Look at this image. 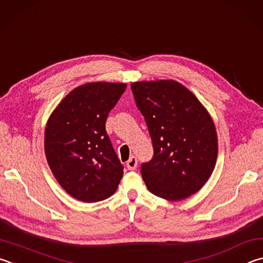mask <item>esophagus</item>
Segmentation results:
<instances>
[{"label": "esophagus", "instance_id": "esophagus-1", "mask_svg": "<svg viewBox=\"0 0 263 263\" xmlns=\"http://www.w3.org/2000/svg\"><path fill=\"white\" fill-rule=\"evenodd\" d=\"M126 165H127L128 170H135L137 166V158L135 157V156H132V157L128 159Z\"/></svg>", "mask_w": 263, "mask_h": 263}]
</instances>
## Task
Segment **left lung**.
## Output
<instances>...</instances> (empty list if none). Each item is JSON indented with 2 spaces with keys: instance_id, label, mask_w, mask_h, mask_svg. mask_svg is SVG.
<instances>
[{
  "instance_id": "1",
  "label": "left lung",
  "mask_w": 263,
  "mask_h": 263,
  "mask_svg": "<svg viewBox=\"0 0 263 263\" xmlns=\"http://www.w3.org/2000/svg\"><path fill=\"white\" fill-rule=\"evenodd\" d=\"M130 86L154 146L153 158L141 165L146 187L170 201L195 194L217 159V134L209 113L176 81L136 82Z\"/></svg>"
}]
</instances>
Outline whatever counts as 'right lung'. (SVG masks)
I'll list each match as a JSON object with an SVG mask.
<instances>
[{"mask_svg":"<svg viewBox=\"0 0 263 263\" xmlns=\"http://www.w3.org/2000/svg\"><path fill=\"white\" fill-rule=\"evenodd\" d=\"M126 87L107 82L78 86L48 119L46 158L58 182L77 200L91 203L107 199L123 176L105 124Z\"/></svg>","mask_w":263,"mask_h":263,"instance_id":"add662e5","label":"right lung"}]
</instances>
